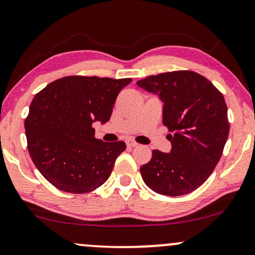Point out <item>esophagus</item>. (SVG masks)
<instances>
[{"instance_id":"esophagus-1","label":"esophagus","mask_w":255,"mask_h":255,"mask_svg":"<svg viewBox=\"0 0 255 255\" xmlns=\"http://www.w3.org/2000/svg\"><path fill=\"white\" fill-rule=\"evenodd\" d=\"M127 145L128 147H134V146H137L138 143L137 141H134L133 139H127Z\"/></svg>"}]
</instances>
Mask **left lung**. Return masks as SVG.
Instances as JSON below:
<instances>
[{"label":"left lung","mask_w":255,"mask_h":255,"mask_svg":"<svg viewBox=\"0 0 255 255\" xmlns=\"http://www.w3.org/2000/svg\"><path fill=\"white\" fill-rule=\"evenodd\" d=\"M138 87L159 95L170 153L152 151L140 167L144 183L154 192L177 197L193 192L211 176L230 133L224 96L197 72L179 70L152 75Z\"/></svg>","instance_id":"8db88e82"}]
</instances>
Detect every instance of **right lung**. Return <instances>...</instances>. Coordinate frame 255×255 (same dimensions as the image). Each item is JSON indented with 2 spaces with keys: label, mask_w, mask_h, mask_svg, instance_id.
Here are the masks:
<instances>
[{
  "label": "right lung",
  "mask_w": 255,
  "mask_h": 255,
  "mask_svg": "<svg viewBox=\"0 0 255 255\" xmlns=\"http://www.w3.org/2000/svg\"><path fill=\"white\" fill-rule=\"evenodd\" d=\"M131 78L67 76L35 95L24 121L28 151L43 177L58 190L88 193L110 177L124 141L95 138L92 123L110 120Z\"/></svg>",
  "instance_id": "1"
}]
</instances>
